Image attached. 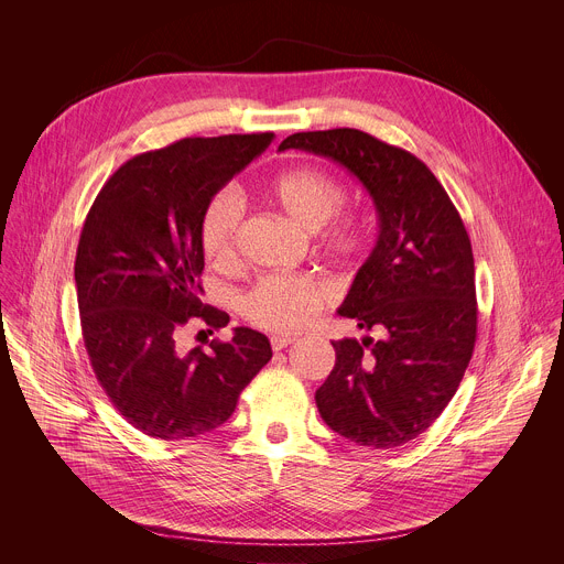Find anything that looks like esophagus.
Listing matches in <instances>:
<instances>
[{
	"label": "esophagus",
	"instance_id": "obj_1",
	"mask_svg": "<svg viewBox=\"0 0 564 564\" xmlns=\"http://www.w3.org/2000/svg\"><path fill=\"white\" fill-rule=\"evenodd\" d=\"M270 344H272V348H274V350H283V348H288L290 344H294V337L276 335V337H272V339H270Z\"/></svg>",
	"mask_w": 564,
	"mask_h": 564
}]
</instances>
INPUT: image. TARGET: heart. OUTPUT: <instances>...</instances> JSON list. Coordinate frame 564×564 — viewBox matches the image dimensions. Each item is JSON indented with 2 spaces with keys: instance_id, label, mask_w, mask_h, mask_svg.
I'll list each match as a JSON object with an SVG mask.
<instances>
[{
  "instance_id": "heart-1",
  "label": "heart",
  "mask_w": 564,
  "mask_h": 564,
  "mask_svg": "<svg viewBox=\"0 0 564 564\" xmlns=\"http://www.w3.org/2000/svg\"><path fill=\"white\" fill-rule=\"evenodd\" d=\"M270 200L299 227L316 231L318 246L337 263L350 265L368 248V229L361 220L339 214L348 203V189L335 176L301 167L270 181ZM243 220V200L234 189H218L200 218V248L214 268H227L236 259V238ZM328 290L312 276L268 274L238 301L250 324L270 333H294L324 310Z\"/></svg>"
}]
</instances>
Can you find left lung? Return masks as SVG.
<instances>
[{
	"mask_svg": "<svg viewBox=\"0 0 564 564\" xmlns=\"http://www.w3.org/2000/svg\"><path fill=\"white\" fill-rule=\"evenodd\" d=\"M285 149L344 165L379 214L377 246L339 307L370 335L333 341L337 361L316 409L359 446H401L433 426L473 357L470 238L442 183L406 149L348 127L292 133Z\"/></svg>",
	"mask_w": 564,
	"mask_h": 564,
	"instance_id": "8db88e82",
	"label": "left lung"
}]
</instances>
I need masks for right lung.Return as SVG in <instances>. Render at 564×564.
Here are the masks:
<instances>
[{"instance_id":"right-lung-1","label":"right lung","mask_w":564,"mask_h":564,"mask_svg":"<svg viewBox=\"0 0 564 564\" xmlns=\"http://www.w3.org/2000/svg\"><path fill=\"white\" fill-rule=\"evenodd\" d=\"M274 133L183 138L133 155L94 200L75 254L85 348L116 411L155 440H192L229 420L272 359L265 335L185 350L194 318L212 330L227 312L200 301L207 200L265 151ZM212 330H207L212 335Z\"/></svg>"}]
</instances>
